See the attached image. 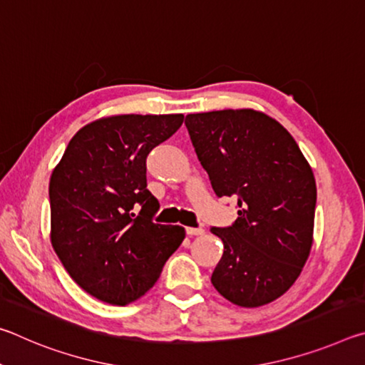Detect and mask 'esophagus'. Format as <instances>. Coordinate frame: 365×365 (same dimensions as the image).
<instances>
[{
	"label": "esophagus",
	"mask_w": 365,
	"mask_h": 365,
	"mask_svg": "<svg viewBox=\"0 0 365 365\" xmlns=\"http://www.w3.org/2000/svg\"><path fill=\"white\" fill-rule=\"evenodd\" d=\"M205 233V228L201 227H187V235H190V237H196V235H202Z\"/></svg>",
	"instance_id": "34e87169"
}]
</instances>
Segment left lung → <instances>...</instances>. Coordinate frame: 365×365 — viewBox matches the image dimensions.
I'll list each match as a JSON object with an SVG mask.
<instances>
[{"mask_svg":"<svg viewBox=\"0 0 365 365\" xmlns=\"http://www.w3.org/2000/svg\"><path fill=\"white\" fill-rule=\"evenodd\" d=\"M196 156L219 197H238V219L211 232L224 243L211 282L233 304H269L298 279L314 233L316 178L282 123L255 109L188 114Z\"/></svg>","mask_w":365,"mask_h":365,"instance_id":"8db88e82","label":"left lung"}]
</instances>
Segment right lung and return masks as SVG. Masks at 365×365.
I'll list each match as a JSON object with an SVG mask.
<instances>
[{"instance_id": "right-lung-1", "label": "right lung", "mask_w": 365, "mask_h": 365, "mask_svg": "<svg viewBox=\"0 0 365 365\" xmlns=\"http://www.w3.org/2000/svg\"><path fill=\"white\" fill-rule=\"evenodd\" d=\"M183 114L103 117L80 128L49 180L51 245L77 285L125 306L158 282L185 238L180 225L153 222L146 158L174 135Z\"/></svg>"}]
</instances>
